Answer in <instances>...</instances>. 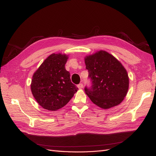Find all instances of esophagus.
Returning a JSON list of instances; mask_svg holds the SVG:
<instances>
[{"instance_id": "obj_1", "label": "esophagus", "mask_w": 156, "mask_h": 156, "mask_svg": "<svg viewBox=\"0 0 156 156\" xmlns=\"http://www.w3.org/2000/svg\"><path fill=\"white\" fill-rule=\"evenodd\" d=\"M77 87L79 88V89H81V88H82L83 87V84H82V83H79L78 85H77Z\"/></svg>"}]
</instances>
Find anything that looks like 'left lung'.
Here are the masks:
<instances>
[{
	"instance_id": "left-lung-1",
	"label": "left lung",
	"mask_w": 156,
	"mask_h": 156,
	"mask_svg": "<svg viewBox=\"0 0 156 156\" xmlns=\"http://www.w3.org/2000/svg\"><path fill=\"white\" fill-rule=\"evenodd\" d=\"M84 61L91 82L84 91L91 101L104 109L120 104L129 87L128 75L123 66L104 51L87 56Z\"/></svg>"
}]
</instances>
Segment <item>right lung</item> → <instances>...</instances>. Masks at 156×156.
I'll use <instances>...</instances> for the list:
<instances>
[{"label":"right lung","instance_id":"right-lung-1","mask_svg":"<svg viewBox=\"0 0 156 156\" xmlns=\"http://www.w3.org/2000/svg\"><path fill=\"white\" fill-rule=\"evenodd\" d=\"M68 56L52 54L33 75L31 91L37 102L44 108L56 111L69 102L78 88L71 81L66 69Z\"/></svg>","mask_w":156,"mask_h":156}]
</instances>
